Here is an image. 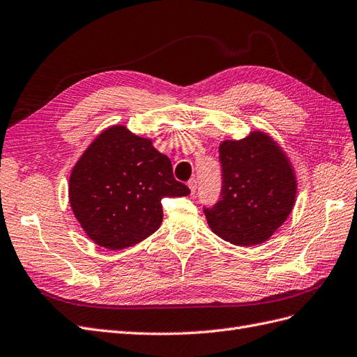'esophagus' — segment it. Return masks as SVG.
Here are the masks:
<instances>
[{"label":"esophagus","mask_w":357,"mask_h":357,"mask_svg":"<svg viewBox=\"0 0 357 357\" xmlns=\"http://www.w3.org/2000/svg\"><path fill=\"white\" fill-rule=\"evenodd\" d=\"M188 188L191 191V195H195L196 190H197V181L196 179H190L188 181Z\"/></svg>","instance_id":"34e87169"}]
</instances>
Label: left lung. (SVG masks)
<instances>
[{"label": "left lung", "mask_w": 357, "mask_h": 357, "mask_svg": "<svg viewBox=\"0 0 357 357\" xmlns=\"http://www.w3.org/2000/svg\"><path fill=\"white\" fill-rule=\"evenodd\" d=\"M221 199L205 208L211 230L233 245L268 241L296 202L298 181L286 152L269 135L251 131L220 145Z\"/></svg>", "instance_id": "1"}]
</instances>
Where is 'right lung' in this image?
Masks as SVG:
<instances>
[{
  "label": "right lung",
  "instance_id": "1",
  "mask_svg": "<svg viewBox=\"0 0 357 357\" xmlns=\"http://www.w3.org/2000/svg\"><path fill=\"white\" fill-rule=\"evenodd\" d=\"M173 178L169 157L152 140L112 126L77 160L68 181V199L80 227L107 250L133 247L162 221V197L188 196Z\"/></svg>",
  "mask_w": 357,
  "mask_h": 357
}]
</instances>
